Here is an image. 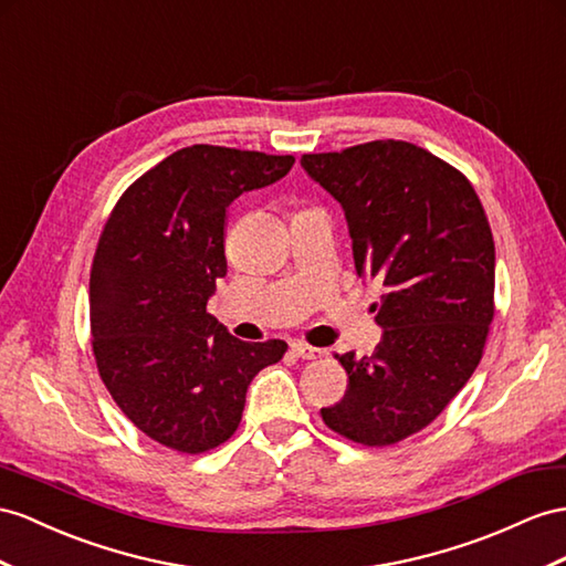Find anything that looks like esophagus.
<instances>
[{"instance_id": "esophagus-1", "label": "esophagus", "mask_w": 566, "mask_h": 566, "mask_svg": "<svg viewBox=\"0 0 566 566\" xmlns=\"http://www.w3.org/2000/svg\"><path fill=\"white\" fill-rule=\"evenodd\" d=\"M292 352L303 358V360H313V358H323L325 356V349H317V346H311V344H303V342H294L292 344Z\"/></svg>"}]
</instances>
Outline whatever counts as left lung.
Segmentation results:
<instances>
[{
	"mask_svg": "<svg viewBox=\"0 0 566 566\" xmlns=\"http://www.w3.org/2000/svg\"><path fill=\"white\" fill-rule=\"evenodd\" d=\"M335 198L360 280L382 286L373 356H339L349 389L323 421L368 447L423 430L469 382L483 356L495 296V241L461 171L407 140L303 155Z\"/></svg>",
	"mask_w": 566,
	"mask_h": 566,
	"instance_id": "1",
	"label": "left lung"
}]
</instances>
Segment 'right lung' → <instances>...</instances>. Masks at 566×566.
Instances as JSON below:
<instances>
[{
	"mask_svg": "<svg viewBox=\"0 0 566 566\" xmlns=\"http://www.w3.org/2000/svg\"><path fill=\"white\" fill-rule=\"evenodd\" d=\"M292 165V155L181 148L126 188L99 237L91 270L99 378L128 421L177 452L229 440L251 380L286 352L282 339L231 337L208 301L227 274V208Z\"/></svg>",
	"mask_w": 566,
	"mask_h": 566,
	"instance_id": "obj_1",
	"label": "right lung"
}]
</instances>
